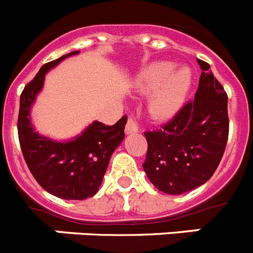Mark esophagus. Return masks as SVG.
I'll return each mask as SVG.
<instances>
[{
	"mask_svg": "<svg viewBox=\"0 0 253 253\" xmlns=\"http://www.w3.org/2000/svg\"><path fill=\"white\" fill-rule=\"evenodd\" d=\"M139 128H138V124L134 122L133 119H129L126 125H125V133L126 134H133V133H138Z\"/></svg>",
	"mask_w": 253,
	"mask_h": 253,
	"instance_id": "esophagus-1",
	"label": "esophagus"
}]
</instances>
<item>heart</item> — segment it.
<instances>
[{"label": "heart", "mask_w": 253, "mask_h": 253, "mask_svg": "<svg viewBox=\"0 0 253 253\" xmlns=\"http://www.w3.org/2000/svg\"><path fill=\"white\" fill-rule=\"evenodd\" d=\"M193 84L191 71L186 67L175 69L169 62H154L143 69L135 86L142 93H151L149 111L158 119H169L180 111Z\"/></svg>", "instance_id": "heart-1"}]
</instances>
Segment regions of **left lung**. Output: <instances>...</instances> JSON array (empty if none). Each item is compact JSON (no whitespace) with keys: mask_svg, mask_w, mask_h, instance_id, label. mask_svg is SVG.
I'll return each mask as SVG.
<instances>
[{"mask_svg":"<svg viewBox=\"0 0 253 253\" xmlns=\"http://www.w3.org/2000/svg\"><path fill=\"white\" fill-rule=\"evenodd\" d=\"M202 68L198 91L162 129L144 133L148 142L143 169L160 191L180 195L205 184L222 160L229 131L228 96L210 71Z\"/></svg>","mask_w":253,"mask_h":253,"instance_id":"8db88e82","label":"left lung"}]
</instances>
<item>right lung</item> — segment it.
<instances>
[{
    "label": "right lung",
    "mask_w": 253,
    "mask_h": 253,
    "mask_svg": "<svg viewBox=\"0 0 253 253\" xmlns=\"http://www.w3.org/2000/svg\"><path fill=\"white\" fill-rule=\"evenodd\" d=\"M78 53L80 50L71 51L40 68L20 96L17 120L20 147L29 169L44 190L64 200H84L99 191L111 154L124 139L128 120L123 116L111 126L95 120L69 140H54L35 130L31 107L43 90L45 75L62 60Z\"/></svg>",
    "instance_id": "right-lung-1"
}]
</instances>
